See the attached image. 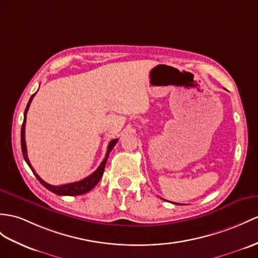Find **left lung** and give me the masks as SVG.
<instances>
[{
    "instance_id": "1",
    "label": "left lung",
    "mask_w": 258,
    "mask_h": 258,
    "mask_svg": "<svg viewBox=\"0 0 258 258\" xmlns=\"http://www.w3.org/2000/svg\"><path fill=\"white\" fill-rule=\"evenodd\" d=\"M176 205H179V204H176Z\"/></svg>"
}]
</instances>
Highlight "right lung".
Segmentation results:
<instances>
[{
    "label": "right lung",
    "instance_id": "right-lung-1",
    "mask_svg": "<svg viewBox=\"0 0 258 258\" xmlns=\"http://www.w3.org/2000/svg\"><path fill=\"white\" fill-rule=\"evenodd\" d=\"M36 94V93H35ZM35 94L33 96L30 97L29 102L26 106V109H25V112H24V121H23V124H22V131H21V144H22V152H23V156L25 161H26V163L28 164V166L30 167L31 171H33L34 175L36 176V178L38 179L41 185L45 186L48 190L52 191L53 194H56V195H60V196H79V195H83L87 191H90L91 189H93L94 187H95L97 185V183L99 181V179L102 178L103 174H104V169H105V165H106V162H107V159L109 156V153L110 151L112 150V148H114L116 146V143L118 141V139H115V140H111L108 144V148H107V152H106V155H105V159L103 160V162L100 163V165L98 166V168L96 169L95 172H93L90 176L85 177L84 179L82 180H79V181H75V183H71V184H66V185H60V186H53V185H50L48 183H46L45 180H42L39 176L38 174H37L35 172V169L33 168V166H31L30 162L28 160V156H27V149H26V142H25V123H26V114L28 111V108H29V105L31 103V100H33Z\"/></svg>",
    "mask_w": 258,
    "mask_h": 258
}]
</instances>
